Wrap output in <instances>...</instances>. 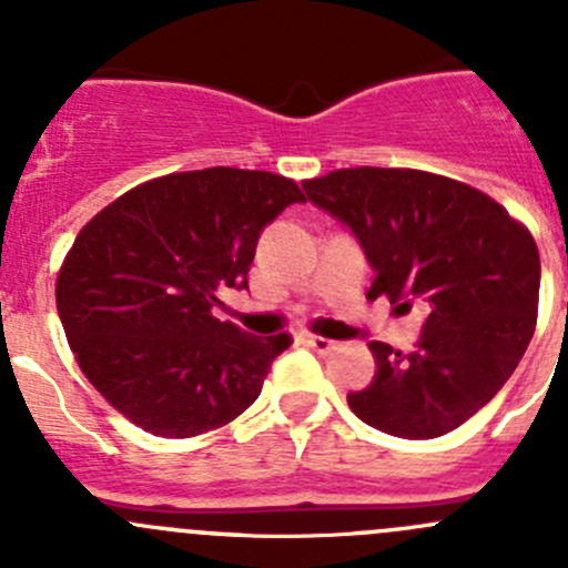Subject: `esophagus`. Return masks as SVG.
Here are the masks:
<instances>
[{
  "instance_id": "obj_1",
  "label": "esophagus",
  "mask_w": 568,
  "mask_h": 568,
  "mask_svg": "<svg viewBox=\"0 0 568 568\" xmlns=\"http://www.w3.org/2000/svg\"><path fill=\"white\" fill-rule=\"evenodd\" d=\"M305 343L318 354H329L337 348L335 341H329V337H321V335H305Z\"/></svg>"
}]
</instances>
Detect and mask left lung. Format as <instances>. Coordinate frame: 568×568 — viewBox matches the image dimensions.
<instances>
[{
    "label": "left lung",
    "mask_w": 568,
    "mask_h": 568,
    "mask_svg": "<svg viewBox=\"0 0 568 568\" xmlns=\"http://www.w3.org/2000/svg\"><path fill=\"white\" fill-rule=\"evenodd\" d=\"M354 233L374 268L368 300L426 313L415 352L368 343L376 374L354 415L404 439L459 428L495 398L536 329L541 261L528 227L489 194L420 170L354 168L302 183Z\"/></svg>",
    "instance_id": "left-lung-1"
}]
</instances>
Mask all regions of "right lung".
Listing matches in <instances>:
<instances>
[{
  "label": "right lung",
  "instance_id": "1",
  "mask_svg": "<svg viewBox=\"0 0 568 568\" xmlns=\"http://www.w3.org/2000/svg\"><path fill=\"white\" fill-rule=\"evenodd\" d=\"M294 181L209 168L134 186L79 231L57 277V313L90 385L142 432L197 437L261 395L291 335L214 318L222 288H247L257 239Z\"/></svg>",
  "mask_w": 568,
  "mask_h": 568
}]
</instances>
